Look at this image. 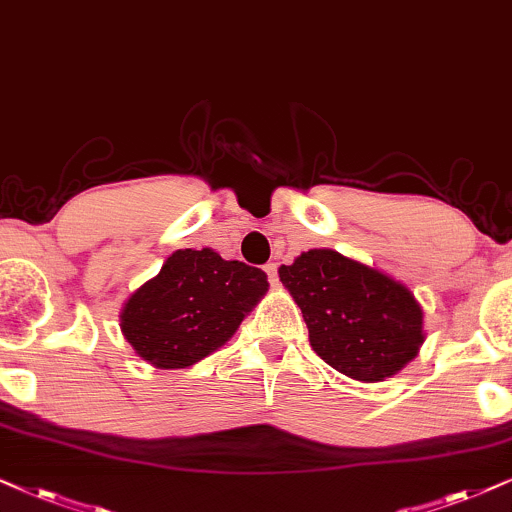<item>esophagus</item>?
<instances>
[{
    "mask_svg": "<svg viewBox=\"0 0 512 512\" xmlns=\"http://www.w3.org/2000/svg\"><path fill=\"white\" fill-rule=\"evenodd\" d=\"M264 271H267V276H269V283L271 286H278V267L274 262H269V264H264Z\"/></svg>",
    "mask_w": 512,
    "mask_h": 512,
    "instance_id": "34e87169",
    "label": "esophagus"
}]
</instances>
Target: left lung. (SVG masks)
<instances>
[{"instance_id": "left-lung-1", "label": "left lung", "mask_w": 512, "mask_h": 512, "mask_svg": "<svg viewBox=\"0 0 512 512\" xmlns=\"http://www.w3.org/2000/svg\"><path fill=\"white\" fill-rule=\"evenodd\" d=\"M278 276L302 309L314 352L347 378L380 383L423 345V309L383 271L321 248L281 264Z\"/></svg>"}]
</instances>
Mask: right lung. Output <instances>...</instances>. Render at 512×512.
<instances>
[{"label": "right lung", "instance_id": "add662e5", "mask_svg": "<svg viewBox=\"0 0 512 512\" xmlns=\"http://www.w3.org/2000/svg\"><path fill=\"white\" fill-rule=\"evenodd\" d=\"M267 274L215 250H177L120 312L125 340L155 368H186L231 338L267 293Z\"/></svg>", "mask_w": 512, "mask_h": 512}]
</instances>
